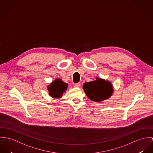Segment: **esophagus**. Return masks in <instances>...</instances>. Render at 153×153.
Listing matches in <instances>:
<instances>
[{"label": "esophagus", "instance_id": "34e87169", "mask_svg": "<svg viewBox=\"0 0 153 153\" xmlns=\"http://www.w3.org/2000/svg\"><path fill=\"white\" fill-rule=\"evenodd\" d=\"M80 86V83L79 82V83H76V84H74V87H79Z\"/></svg>", "mask_w": 153, "mask_h": 153}]
</instances>
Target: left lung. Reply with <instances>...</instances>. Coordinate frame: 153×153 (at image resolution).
<instances>
[{
	"mask_svg": "<svg viewBox=\"0 0 153 153\" xmlns=\"http://www.w3.org/2000/svg\"><path fill=\"white\" fill-rule=\"evenodd\" d=\"M82 88L88 98L97 102L108 99L114 92L111 82L98 77L93 82H85Z\"/></svg>",
	"mask_w": 153,
	"mask_h": 153,
	"instance_id": "8db88e82",
	"label": "left lung"
}]
</instances>
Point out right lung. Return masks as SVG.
<instances>
[{
    "mask_svg": "<svg viewBox=\"0 0 153 153\" xmlns=\"http://www.w3.org/2000/svg\"><path fill=\"white\" fill-rule=\"evenodd\" d=\"M68 84L63 82L61 79H56L48 85V90L49 95L55 98H61L64 92L68 88Z\"/></svg>",
    "mask_w": 153,
    "mask_h": 153,
    "instance_id": "right-lung-1",
    "label": "right lung"
}]
</instances>
